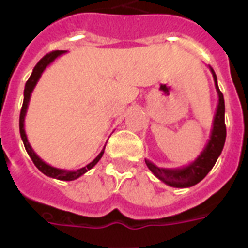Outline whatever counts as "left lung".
<instances>
[{"label":"left lung","instance_id":"obj_1","mask_svg":"<svg viewBox=\"0 0 248 248\" xmlns=\"http://www.w3.org/2000/svg\"><path fill=\"white\" fill-rule=\"evenodd\" d=\"M210 71H211L212 77H214L215 89L217 91V96H219V103L216 107L210 139H208L206 147L203 148V151L201 152V155L193 162L189 163L188 166H184V167H179V169H163V167H158L151 161L145 159L148 169L151 170L153 175L158 177L159 180L163 181L165 184L173 186V188H189V186L198 184L202 179H204V176L211 171V169L219 158V155H221L224 144H225L227 127H225L224 96L219 90V86H217V78H216L215 72L211 67H210Z\"/></svg>","mask_w":248,"mask_h":248}]
</instances>
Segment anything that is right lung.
Instances as JSON below:
<instances>
[{"label":"right lung","instance_id":"obj_1","mask_svg":"<svg viewBox=\"0 0 248 248\" xmlns=\"http://www.w3.org/2000/svg\"><path fill=\"white\" fill-rule=\"evenodd\" d=\"M65 52H67L65 50H58V51L50 52V54H47V55H45L44 58L37 63L36 67H34L32 75H31V77H29V79L27 81L24 87V101H23V107H21V110H20V118H19V130H20V136H21V140H23V143H24L25 151H27L29 157L32 158L33 163L36 165V167L40 170L41 172L45 173L46 176L52 177V179H58V180H64V181H72V180H76V179H78L79 176H82L83 173H86L89 170L93 169V166L100 161V158L103 157V155H104L105 147L103 148V151L99 153V155H97L96 158L93 159V162H90L89 165L82 167V169H78V170L56 169V167H52V166H50L48 163L45 162V161H42V159L36 155V152L33 151V148L31 147V144H29L28 138H27V134H25V130H24V120H25V114H27V109H28L29 100H31V95H32L33 90H34V87H36L38 79L41 78V76H42L45 69H46V68H47L48 65H50V64H51L52 62L58 58V56L63 55V54H65Z\"/></svg>","mask_w":248,"mask_h":248}]
</instances>
